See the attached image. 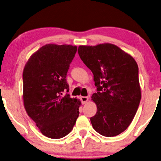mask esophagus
Here are the masks:
<instances>
[{"label": "esophagus", "instance_id": "obj_1", "mask_svg": "<svg viewBox=\"0 0 161 161\" xmlns=\"http://www.w3.org/2000/svg\"><path fill=\"white\" fill-rule=\"evenodd\" d=\"M80 100L83 104H86L88 101V98L87 97H80Z\"/></svg>", "mask_w": 161, "mask_h": 161}]
</instances>
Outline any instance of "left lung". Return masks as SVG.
Instances as JSON below:
<instances>
[{"label": "left lung", "instance_id": "8db88e82", "mask_svg": "<svg viewBox=\"0 0 161 161\" xmlns=\"http://www.w3.org/2000/svg\"><path fill=\"white\" fill-rule=\"evenodd\" d=\"M78 52L94 74L97 88L92 96L97 108L96 115L90 119L92 126L102 136H117L131 124L141 100L136 62L109 43L80 46Z\"/></svg>", "mask_w": 161, "mask_h": 161}]
</instances>
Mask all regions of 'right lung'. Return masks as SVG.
<instances>
[{"mask_svg":"<svg viewBox=\"0 0 161 161\" xmlns=\"http://www.w3.org/2000/svg\"><path fill=\"white\" fill-rule=\"evenodd\" d=\"M77 46L49 43L32 53L23 70L25 110L44 136L60 139L73 129L81 102L69 95L66 75Z\"/></svg>","mask_w":161,"mask_h":161,"instance_id":"right-lung-1","label":"right lung"}]
</instances>
